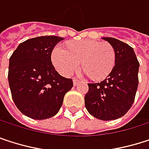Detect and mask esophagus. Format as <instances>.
Segmentation results:
<instances>
[{
  "mask_svg": "<svg viewBox=\"0 0 149 149\" xmlns=\"http://www.w3.org/2000/svg\"><path fill=\"white\" fill-rule=\"evenodd\" d=\"M73 81H74V85L76 86V85L80 82V80H78L77 78H74V79H73Z\"/></svg>",
  "mask_w": 149,
  "mask_h": 149,
  "instance_id": "1",
  "label": "esophagus"
}]
</instances>
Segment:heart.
I'll list each match as a JSON object with an SVG mask.
<instances>
[{
  "instance_id": "obj_1",
  "label": "heart",
  "mask_w": 149,
  "mask_h": 149,
  "mask_svg": "<svg viewBox=\"0 0 149 149\" xmlns=\"http://www.w3.org/2000/svg\"><path fill=\"white\" fill-rule=\"evenodd\" d=\"M52 61L64 76L76 72L81 61L82 68L94 79L101 80L109 74L115 64V51L109 42L82 40L70 43L68 49L57 46L52 54Z\"/></svg>"
}]
</instances>
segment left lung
<instances>
[{"instance_id": "obj_1", "label": "left lung", "mask_w": 149, "mask_h": 149, "mask_svg": "<svg viewBox=\"0 0 149 149\" xmlns=\"http://www.w3.org/2000/svg\"><path fill=\"white\" fill-rule=\"evenodd\" d=\"M115 51V65L101 82L88 83L85 106L94 117L111 120L123 116L132 107L139 79L140 63L132 47L117 39L103 37Z\"/></svg>"}]
</instances>
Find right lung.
<instances>
[{"label":"right lung","instance_id":"obj_1","mask_svg":"<svg viewBox=\"0 0 149 149\" xmlns=\"http://www.w3.org/2000/svg\"><path fill=\"white\" fill-rule=\"evenodd\" d=\"M64 38L45 36L22 42L9 58L8 83L13 101L23 114L44 120L60 110L73 80L55 70L51 61L54 47Z\"/></svg>","mask_w":149,"mask_h":149}]
</instances>
